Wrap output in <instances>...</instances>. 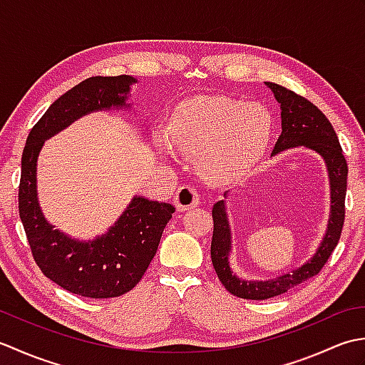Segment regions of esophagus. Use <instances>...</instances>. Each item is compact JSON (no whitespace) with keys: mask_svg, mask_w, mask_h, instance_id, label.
I'll return each instance as SVG.
<instances>
[{"mask_svg":"<svg viewBox=\"0 0 365 365\" xmlns=\"http://www.w3.org/2000/svg\"><path fill=\"white\" fill-rule=\"evenodd\" d=\"M174 204L180 212L195 208L199 204L197 191L192 188L191 185H182V187L175 191Z\"/></svg>","mask_w":365,"mask_h":365,"instance_id":"obj_1","label":"esophagus"}]
</instances>
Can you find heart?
<instances>
[{
    "instance_id": "1",
    "label": "heart",
    "mask_w": 365,
    "mask_h": 365,
    "mask_svg": "<svg viewBox=\"0 0 365 365\" xmlns=\"http://www.w3.org/2000/svg\"><path fill=\"white\" fill-rule=\"evenodd\" d=\"M271 131V115L257 103L199 97L177 108L166 135H158V145L192 158L200 177L220 183L243 174L262 157Z\"/></svg>"
}]
</instances>
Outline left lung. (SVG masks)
<instances>
[{"mask_svg":"<svg viewBox=\"0 0 365 365\" xmlns=\"http://www.w3.org/2000/svg\"><path fill=\"white\" fill-rule=\"evenodd\" d=\"M265 84L274 92V97L281 103L282 110V133L279 136L271 155L298 145L309 147V149L322 155L329 173L331 216L327 235H324L319 251L301 268L293 269L289 274L279 276L277 279H269V281H245V279H240L232 273L229 267L230 229L224 200H220L213 205V237L210 254L216 274H218L221 284L226 287V290L234 297L257 301L282 294L320 273L329 255L336 250L340 235H342L348 177V166L342 153V147H340L336 131L327 115L297 92L276 83Z\"/></svg>","mask_w":365,"mask_h":365,"instance_id":"8db88e82","label":"left lung"}]
</instances>
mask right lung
<instances>
[{"mask_svg": "<svg viewBox=\"0 0 365 365\" xmlns=\"http://www.w3.org/2000/svg\"><path fill=\"white\" fill-rule=\"evenodd\" d=\"M128 75L91 76L61 96L31 128L21 155L19 213L31 254L42 273L64 290L84 298H114L141 281L175 208L166 202L133 197L127 210L103 237L81 243L50 226L36 191V165L45 139L81 115L127 106Z\"/></svg>", "mask_w": 365, "mask_h": 365, "instance_id": "add662e5", "label": "right lung"}]
</instances>
